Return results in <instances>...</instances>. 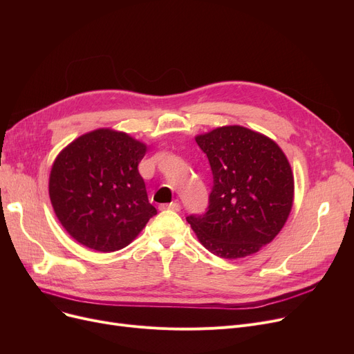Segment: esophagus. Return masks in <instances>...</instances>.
Returning <instances> with one entry per match:
<instances>
[{
  "label": "esophagus",
  "mask_w": 354,
  "mask_h": 354,
  "mask_svg": "<svg viewBox=\"0 0 354 354\" xmlns=\"http://www.w3.org/2000/svg\"><path fill=\"white\" fill-rule=\"evenodd\" d=\"M160 209H169V211L179 212L180 211V203L178 201L171 202V203H163V205H160Z\"/></svg>",
  "instance_id": "1"
}]
</instances>
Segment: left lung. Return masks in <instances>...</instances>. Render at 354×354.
I'll use <instances>...</instances> for the list:
<instances>
[{
    "label": "left lung",
    "instance_id": "obj_1",
    "mask_svg": "<svg viewBox=\"0 0 354 354\" xmlns=\"http://www.w3.org/2000/svg\"><path fill=\"white\" fill-rule=\"evenodd\" d=\"M214 176L209 205L187 221L212 254L236 259L255 254L281 231L292 208L294 176L270 138L243 126H222L195 138Z\"/></svg>",
    "mask_w": 354,
    "mask_h": 354
}]
</instances>
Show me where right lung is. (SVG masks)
Here are the masks:
<instances>
[{
	"label": "right lung",
	"mask_w": 354,
	"mask_h": 354,
	"mask_svg": "<svg viewBox=\"0 0 354 354\" xmlns=\"http://www.w3.org/2000/svg\"><path fill=\"white\" fill-rule=\"evenodd\" d=\"M146 145L111 129L88 132L55 158L48 194L55 216L82 245L100 252L124 248L156 208L138 165Z\"/></svg>",
	"instance_id": "add662e5"
}]
</instances>
